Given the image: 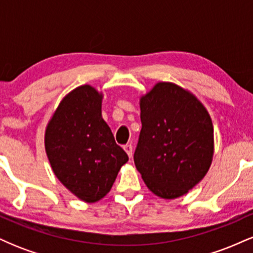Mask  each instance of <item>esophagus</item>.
I'll use <instances>...</instances> for the list:
<instances>
[{
    "mask_svg": "<svg viewBox=\"0 0 253 253\" xmlns=\"http://www.w3.org/2000/svg\"><path fill=\"white\" fill-rule=\"evenodd\" d=\"M124 150L126 151V153H127V155H128V157L130 158V157H132V155H133V147H132V145H130V144L125 145Z\"/></svg>",
    "mask_w": 253,
    "mask_h": 253,
    "instance_id": "obj_1",
    "label": "esophagus"
}]
</instances>
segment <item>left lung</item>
Listing matches in <instances>:
<instances>
[{
    "label": "left lung",
    "instance_id": "1",
    "mask_svg": "<svg viewBox=\"0 0 253 253\" xmlns=\"http://www.w3.org/2000/svg\"><path fill=\"white\" fill-rule=\"evenodd\" d=\"M141 130L134 164L147 188L162 199H176L210 169L214 130L207 109L173 83H157L140 98Z\"/></svg>",
    "mask_w": 253,
    "mask_h": 253
}]
</instances>
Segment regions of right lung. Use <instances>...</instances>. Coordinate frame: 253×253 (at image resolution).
Wrapping results in <instances>:
<instances>
[{"label":"right lung","instance_id":"1","mask_svg":"<svg viewBox=\"0 0 253 253\" xmlns=\"http://www.w3.org/2000/svg\"><path fill=\"white\" fill-rule=\"evenodd\" d=\"M102 94L81 85L59 103L46 127L45 149L57 178L78 199L92 203L112 189L128 156L115 143L101 114Z\"/></svg>","mask_w":253,"mask_h":253}]
</instances>
